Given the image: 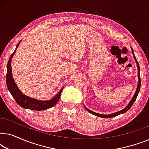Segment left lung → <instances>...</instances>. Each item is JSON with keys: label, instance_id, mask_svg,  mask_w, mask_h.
Listing matches in <instances>:
<instances>
[{"label": "left lung", "instance_id": "8db88e82", "mask_svg": "<svg viewBox=\"0 0 149 149\" xmlns=\"http://www.w3.org/2000/svg\"><path fill=\"white\" fill-rule=\"evenodd\" d=\"M132 54H133V56H134V60H135L136 64H137V67H138V86H137V88H136V92L134 93L133 97H132V99L131 100V101L130 102V103L128 104L127 107L125 108H124L123 110H121V111H118L117 113H113V114H109V115H102V114H99V113H95V112H93L90 111V110L87 109L85 107V109L87 110V111L89 112V113H90L92 114L93 115H95L97 116V117H102V118H105V119H107V118H111V117H116V116L119 115H121V114H123V113H125V112H127L128 110L130 109V108L132 107V105H133V104L134 103V102L136 100V97L138 96V93H139L140 91V85H141V79H140V66H139V64H138L137 60H136V57H135V55H134V50L132 48Z\"/></svg>", "mask_w": 149, "mask_h": 149}]
</instances>
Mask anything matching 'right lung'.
Listing matches in <instances>:
<instances>
[{
	"mask_svg": "<svg viewBox=\"0 0 149 149\" xmlns=\"http://www.w3.org/2000/svg\"><path fill=\"white\" fill-rule=\"evenodd\" d=\"M20 42H21V40L18 42L15 51L11 54V56H10L9 60L7 63L6 83H7V86L9 92L11 93V95L13 96L16 102L17 103V104L19 105L21 107L24 108V109L34 110V111H43V110L48 109L49 108L54 107L58 103L59 100H60L61 93H62V91L63 90V88L61 89L60 91L52 99L49 100L42 101L39 100L32 98V97H30L27 96V95L23 94L22 91L18 88L17 85H16L15 81H14L13 76H12L11 64V59L14 56V54H15V51L17 49V47L19 46Z\"/></svg>",
	"mask_w": 149,
	"mask_h": 149,
	"instance_id": "obj_1",
	"label": "right lung"
}]
</instances>
